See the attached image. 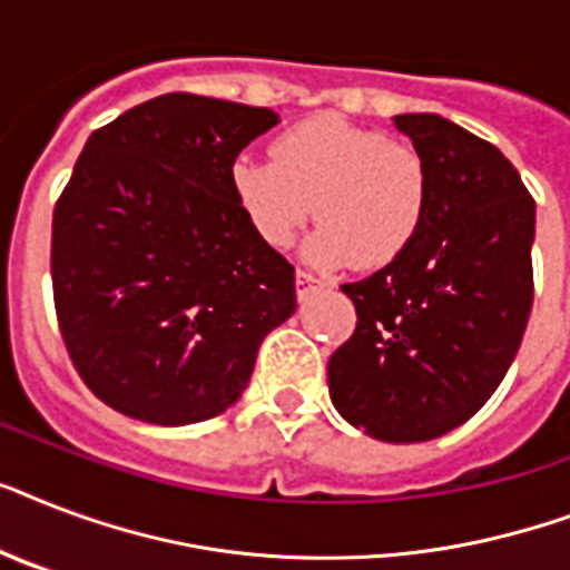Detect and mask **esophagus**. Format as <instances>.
I'll return each mask as SVG.
<instances>
[{
    "label": "esophagus",
    "mask_w": 570,
    "mask_h": 570,
    "mask_svg": "<svg viewBox=\"0 0 570 570\" xmlns=\"http://www.w3.org/2000/svg\"><path fill=\"white\" fill-rule=\"evenodd\" d=\"M295 289H298V295H311L313 289H322V281L316 275H311V272H304V268H298L295 272Z\"/></svg>",
    "instance_id": "esophagus-1"
}]
</instances>
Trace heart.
<instances>
[{"label":"heart","mask_w":570,"mask_h":570,"mask_svg":"<svg viewBox=\"0 0 570 570\" xmlns=\"http://www.w3.org/2000/svg\"><path fill=\"white\" fill-rule=\"evenodd\" d=\"M230 189L272 248L289 245L316 213L322 227L307 242L313 263L381 268L420 236L432 186L416 147L340 115H316L272 141V163L239 156Z\"/></svg>","instance_id":"b5f03b06"}]
</instances>
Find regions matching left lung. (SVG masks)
<instances>
[{
    "instance_id": "obj_1",
    "label": "left lung",
    "mask_w": 570,
    "mask_h": 570,
    "mask_svg": "<svg viewBox=\"0 0 570 570\" xmlns=\"http://www.w3.org/2000/svg\"><path fill=\"white\" fill-rule=\"evenodd\" d=\"M429 168L414 245L343 284L355 334L331 355V402L355 429L420 443L468 423L509 373L532 311L535 200L494 145L441 115H396Z\"/></svg>"
}]
</instances>
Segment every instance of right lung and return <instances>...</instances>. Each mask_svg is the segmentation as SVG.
Segmentation results:
<instances>
[{"mask_svg": "<svg viewBox=\"0 0 570 570\" xmlns=\"http://www.w3.org/2000/svg\"><path fill=\"white\" fill-rule=\"evenodd\" d=\"M277 124L163 94L94 129L52 213V298L94 396L154 425L200 423L248 384L295 311V268L236 204V156Z\"/></svg>", "mask_w": 570, "mask_h": 570, "instance_id": "add662e5", "label": "right lung"}]
</instances>
